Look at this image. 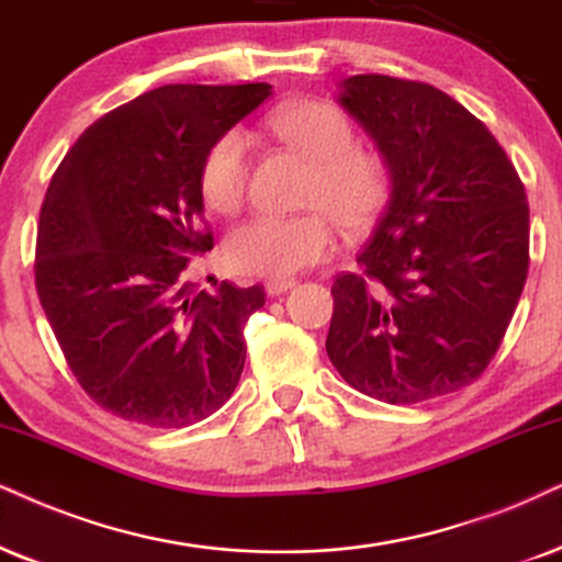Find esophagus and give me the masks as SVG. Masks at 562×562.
<instances>
[{
    "instance_id": "34e87169",
    "label": "esophagus",
    "mask_w": 562,
    "mask_h": 562,
    "mask_svg": "<svg viewBox=\"0 0 562 562\" xmlns=\"http://www.w3.org/2000/svg\"><path fill=\"white\" fill-rule=\"evenodd\" d=\"M290 288H295V280H267V285H265L267 295H272V297L288 293Z\"/></svg>"
}]
</instances>
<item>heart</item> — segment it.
Masks as SVG:
<instances>
[{"label": "heart", "instance_id": "obj_1", "mask_svg": "<svg viewBox=\"0 0 562 562\" xmlns=\"http://www.w3.org/2000/svg\"><path fill=\"white\" fill-rule=\"evenodd\" d=\"M269 132L314 162L303 215H259L225 240L233 272L288 280L329 259L337 223L350 233L373 228L392 196V166L379 150L358 145V130L342 109L326 101H297L269 113ZM248 139L231 130L212 142L199 166V191L220 215H236L248 191Z\"/></svg>", "mask_w": 562, "mask_h": 562}]
</instances>
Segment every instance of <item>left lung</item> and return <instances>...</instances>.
<instances>
[{
  "label": "left lung",
  "instance_id": "obj_1",
  "mask_svg": "<svg viewBox=\"0 0 562 562\" xmlns=\"http://www.w3.org/2000/svg\"><path fill=\"white\" fill-rule=\"evenodd\" d=\"M339 103L394 181L360 272L331 285L326 355L389 404L459 392L498 352L527 282V191L487 126L432 85L355 75Z\"/></svg>",
  "mask_w": 562,
  "mask_h": 562
}]
</instances>
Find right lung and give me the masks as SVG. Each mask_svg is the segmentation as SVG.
Masks as SVG:
<instances>
[{
  "label": "right lung",
  "instance_id": "add662e5",
  "mask_svg": "<svg viewBox=\"0 0 562 562\" xmlns=\"http://www.w3.org/2000/svg\"><path fill=\"white\" fill-rule=\"evenodd\" d=\"M272 85H162L90 124L48 183L35 290L67 366L98 407L187 428L236 392L244 326L265 288L187 280L212 248L199 166Z\"/></svg>",
  "mask_w": 562,
  "mask_h": 562
}]
</instances>
